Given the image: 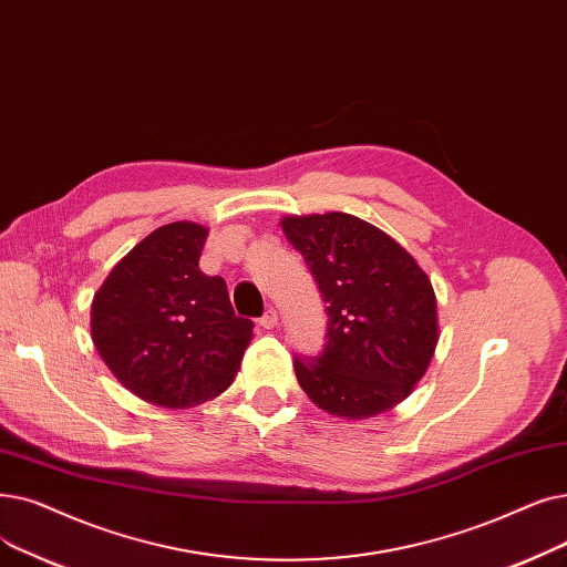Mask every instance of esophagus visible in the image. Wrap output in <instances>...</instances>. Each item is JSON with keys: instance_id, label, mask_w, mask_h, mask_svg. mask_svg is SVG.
<instances>
[{"instance_id": "1", "label": "esophagus", "mask_w": 567, "mask_h": 567, "mask_svg": "<svg viewBox=\"0 0 567 567\" xmlns=\"http://www.w3.org/2000/svg\"><path fill=\"white\" fill-rule=\"evenodd\" d=\"M259 324H261L264 329H276V327H278V312H276L274 308H268V310L264 312V317L259 319Z\"/></svg>"}]
</instances>
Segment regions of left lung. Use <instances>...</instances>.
<instances>
[{"instance_id":"left-lung-1","label":"left lung","mask_w":567,"mask_h":567,"mask_svg":"<svg viewBox=\"0 0 567 567\" xmlns=\"http://www.w3.org/2000/svg\"><path fill=\"white\" fill-rule=\"evenodd\" d=\"M280 227L329 303L322 357L293 363L301 389L319 410L348 422L396 408L426 375L440 338L426 270L350 213L285 215Z\"/></svg>"}]
</instances>
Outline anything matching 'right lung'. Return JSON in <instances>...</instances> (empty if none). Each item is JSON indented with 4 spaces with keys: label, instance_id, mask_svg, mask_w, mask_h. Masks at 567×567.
I'll return each instance as SVG.
<instances>
[{
    "label": "right lung",
    "instance_id": "1",
    "mask_svg": "<svg viewBox=\"0 0 567 567\" xmlns=\"http://www.w3.org/2000/svg\"><path fill=\"white\" fill-rule=\"evenodd\" d=\"M208 227L171 223L147 234L96 289L90 333L113 378L145 403L185 410L227 391L252 340L219 276L199 257Z\"/></svg>",
    "mask_w": 567,
    "mask_h": 567
}]
</instances>
